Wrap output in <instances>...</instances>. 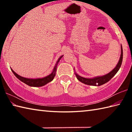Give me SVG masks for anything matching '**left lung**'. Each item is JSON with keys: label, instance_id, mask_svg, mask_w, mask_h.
Segmentation results:
<instances>
[{"label": "left lung", "instance_id": "1", "mask_svg": "<svg viewBox=\"0 0 132 132\" xmlns=\"http://www.w3.org/2000/svg\"><path fill=\"white\" fill-rule=\"evenodd\" d=\"M121 54H120V57L119 59V61L118 62L117 65L116 66L115 68L112 70L111 72H109L107 75H105L102 76H99V77H95L92 78V79H87V78H84L81 76H80L78 75L77 73H75L76 76L77 77V79L81 81L82 83L87 85H90V86H100L101 85L106 83L108 81H109L114 76L117 74V73L119 70V69L121 66L122 59H123V50L122 46L121 45Z\"/></svg>", "mask_w": 132, "mask_h": 132}]
</instances>
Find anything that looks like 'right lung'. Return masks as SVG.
I'll list each match as a JSON object with an SVG mask.
<instances>
[{
  "mask_svg": "<svg viewBox=\"0 0 132 132\" xmlns=\"http://www.w3.org/2000/svg\"><path fill=\"white\" fill-rule=\"evenodd\" d=\"M63 55L61 56L58 59L56 63L54 68H53L52 72L51 73V74L43 78H39V79H28V78L21 77L19 75H17L15 71H14L12 70V69H11V70H12L13 74L15 75V76L18 79H19L21 81L24 82L25 84H27L28 86H31V87H41V86H45V85L48 83V82L52 81L53 79H54V77L56 75V71L57 64L59 63V62L60 61V60H61V58L63 57Z\"/></svg>",
  "mask_w": 132,
  "mask_h": 132,
  "instance_id": "1",
  "label": "right lung"
}]
</instances>
